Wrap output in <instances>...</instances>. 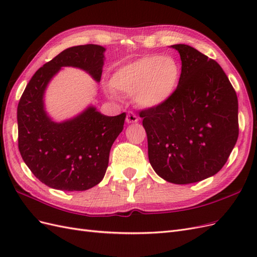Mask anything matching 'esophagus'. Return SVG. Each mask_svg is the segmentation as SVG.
I'll list each match as a JSON object with an SVG mask.
<instances>
[{
  "label": "esophagus",
  "instance_id": "1",
  "mask_svg": "<svg viewBox=\"0 0 257 257\" xmlns=\"http://www.w3.org/2000/svg\"><path fill=\"white\" fill-rule=\"evenodd\" d=\"M138 121V116L134 112H128L126 114V122L127 123H136Z\"/></svg>",
  "mask_w": 257,
  "mask_h": 257
}]
</instances>
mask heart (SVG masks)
Listing matches in <instances>:
<instances>
[{"label": "heart", "mask_w": 257, "mask_h": 257, "mask_svg": "<svg viewBox=\"0 0 257 257\" xmlns=\"http://www.w3.org/2000/svg\"><path fill=\"white\" fill-rule=\"evenodd\" d=\"M180 78L181 65L176 58L151 54L116 69L111 85L116 90L134 94L139 106L155 108L174 94ZM110 93L114 92L110 90Z\"/></svg>", "instance_id": "heart-1"}]
</instances>
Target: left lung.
<instances>
[{"mask_svg":"<svg viewBox=\"0 0 257 257\" xmlns=\"http://www.w3.org/2000/svg\"><path fill=\"white\" fill-rule=\"evenodd\" d=\"M181 78L164 104L142 110L148 155L164 180L188 184L220 172L239 134L238 98L226 74L212 59L184 44Z\"/></svg>","mask_w":257,"mask_h":257,"instance_id":"1","label":"left lung"}]
</instances>
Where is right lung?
<instances>
[{"label":"right lung","mask_w":257,"mask_h":257,"mask_svg":"<svg viewBox=\"0 0 257 257\" xmlns=\"http://www.w3.org/2000/svg\"><path fill=\"white\" fill-rule=\"evenodd\" d=\"M105 50L93 44L63 50L38 69L22 93L17 108L18 148L32 174L49 188L85 191L105 176L125 112L108 116L90 106L75 118L58 123L44 108L45 90L61 67L81 68L99 81Z\"/></svg>","instance_id":"add662e5"}]
</instances>
